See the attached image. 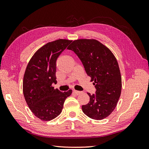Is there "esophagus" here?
Instances as JSON below:
<instances>
[{
  "label": "esophagus",
  "instance_id": "esophagus-1",
  "mask_svg": "<svg viewBox=\"0 0 149 149\" xmlns=\"http://www.w3.org/2000/svg\"><path fill=\"white\" fill-rule=\"evenodd\" d=\"M73 93H74V94H76V95H79V94H80L82 92H81V91H77V90L74 89V90H73Z\"/></svg>",
  "mask_w": 149,
  "mask_h": 149
}]
</instances>
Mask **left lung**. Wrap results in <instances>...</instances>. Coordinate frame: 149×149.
<instances>
[{"label": "left lung", "mask_w": 149, "mask_h": 149, "mask_svg": "<svg viewBox=\"0 0 149 149\" xmlns=\"http://www.w3.org/2000/svg\"><path fill=\"white\" fill-rule=\"evenodd\" d=\"M67 49L77 55L96 89V94L88 93L89 102L82 106L83 112L95 120L107 118L114 110L121 93V75L116 57L94 39L74 40Z\"/></svg>", "instance_id": "8db88e82"}]
</instances>
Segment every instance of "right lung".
Returning a JSON list of instances; mask_svg holds the SVG:
<instances>
[{"label":"right lung","mask_w":149,"mask_h":149,"mask_svg":"<svg viewBox=\"0 0 149 149\" xmlns=\"http://www.w3.org/2000/svg\"><path fill=\"white\" fill-rule=\"evenodd\" d=\"M71 40L59 39L49 42L35 53L26 68L23 79V93L26 104L33 114L43 121L59 116L66 98L72 90L61 92L54 89L58 57Z\"/></svg>","instance_id":"1"}]
</instances>
